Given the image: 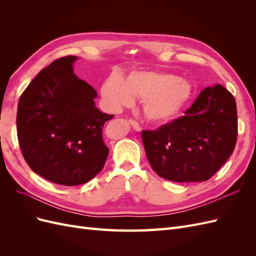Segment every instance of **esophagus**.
I'll return each mask as SVG.
<instances>
[{
	"label": "esophagus",
	"mask_w": 256,
	"mask_h": 256,
	"mask_svg": "<svg viewBox=\"0 0 256 256\" xmlns=\"http://www.w3.org/2000/svg\"><path fill=\"white\" fill-rule=\"evenodd\" d=\"M129 122L131 124V126L134 127V129L136 130V131H141V126L138 125V122H136V120H129Z\"/></svg>",
	"instance_id": "34e87169"
}]
</instances>
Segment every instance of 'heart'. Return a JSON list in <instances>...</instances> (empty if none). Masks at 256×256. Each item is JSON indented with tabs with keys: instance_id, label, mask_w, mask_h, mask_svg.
Listing matches in <instances>:
<instances>
[{
	"instance_id": "obj_1",
	"label": "heart",
	"mask_w": 256,
	"mask_h": 256,
	"mask_svg": "<svg viewBox=\"0 0 256 256\" xmlns=\"http://www.w3.org/2000/svg\"><path fill=\"white\" fill-rule=\"evenodd\" d=\"M102 95L113 111L132 104L134 97L141 99L146 118L161 122L180 113L191 95V85L171 74L134 72L124 81L115 74L108 78L102 88Z\"/></svg>"
}]
</instances>
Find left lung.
I'll use <instances>...</instances> for the list:
<instances>
[{
  "label": "left lung",
  "instance_id": "8db88e82",
  "mask_svg": "<svg viewBox=\"0 0 256 256\" xmlns=\"http://www.w3.org/2000/svg\"><path fill=\"white\" fill-rule=\"evenodd\" d=\"M238 132L234 96L216 84L204 88L184 115L143 130L147 159L160 177L177 182L208 180L234 152Z\"/></svg>",
  "mask_w": 256,
  "mask_h": 256
}]
</instances>
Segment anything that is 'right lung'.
I'll use <instances>...</instances> for the list:
<instances>
[{
  "mask_svg": "<svg viewBox=\"0 0 256 256\" xmlns=\"http://www.w3.org/2000/svg\"><path fill=\"white\" fill-rule=\"evenodd\" d=\"M76 56L44 68L20 96L17 136L23 158L36 174L62 186L92 180L109 148L104 122L113 118L95 106L97 92L74 72Z\"/></svg>",
  "mask_w": 256,
  "mask_h": 256,
  "instance_id": "1",
  "label": "right lung"
}]
</instances>
